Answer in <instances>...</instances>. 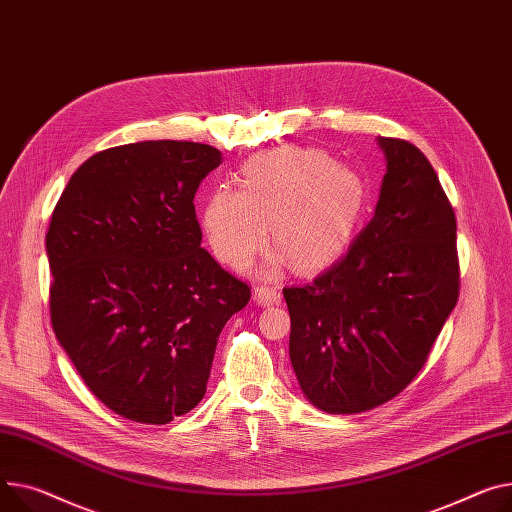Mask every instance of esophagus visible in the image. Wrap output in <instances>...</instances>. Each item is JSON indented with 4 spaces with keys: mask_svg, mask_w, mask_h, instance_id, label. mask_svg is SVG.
<instances>
[{
    "mask_svg": "<svg viewBox=\"0 0 512 512\" xmlns=\"http://www.w3.org/2000/svg\"><path fill=\"white\" fill-rule=\"evenodd\" d=\"M253 300L261 306H269V304H278L282 300V294L274 286H257L253 290Z\"/></svg>",
    "mask_w": 512,
    "mask_h": 512,
    "instance_id": "obj_1",
    "label": "esophagus"
}]
</instances>
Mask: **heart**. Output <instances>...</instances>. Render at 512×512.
Wrapping results in <instances>:
<instances>
[{"label":"heart","instance_id":"b5f03b06","mask_svg":"<svg viewBox=\"0 0 512 512\" xmlns=\"http://www.w3.org/2000/svg\"><path fill=\"white\" fill-rule=\"evenodd\" d=\"M362 179L315 148H280L241 166L238 189L222 185L203 206V232L218 261L245 267L267 241L294 269L329 263L356 222ZM278 263L271 265L276 269Z\"/></svg>","mask_w":512,"mask_h":512}]
</instances>
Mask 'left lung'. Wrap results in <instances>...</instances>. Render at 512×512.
Masks as SVG:
<instances>
[{"label": "left lung", "mask_w": 512, "mask_h": 512, "mask_svg": "<svg viewBox=\"0 0 512 512\" xmlns=\"http://www.w3.org/2000/svg\"><path fill=\"white\" fill-rule=\"evenodd\" d=\"M377 142L387 173L370 222L315 282L284 288L292 368L327 414L399 395L459 298L457 220L432 164L410 142Z\"/></svg>", "instance_id": "left-lung-1"}]
</instances>
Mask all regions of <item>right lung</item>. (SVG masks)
I'll return each mask as SVG.
<instances>
[{
	"label": "right lung",
	"mask_w": 512,
	"mask_h": 512,
	"mask_svg": "<svg viewBox=\"0 0 512 512\" xmlns=\"http://www.w3.org/2000/svg\"><path fill=\"white\" fill-rule=\"evenodd\" d=\"M220 162V150L177 140L102 150L53 210V331L88 389L127 420L191 412L222 327L251 298L201 247L193 197Z\"/></svg>",
	"instance_id": "1"
}]
</instances>
